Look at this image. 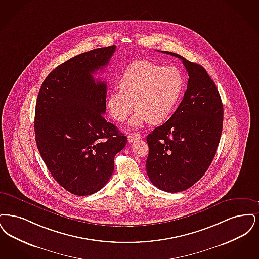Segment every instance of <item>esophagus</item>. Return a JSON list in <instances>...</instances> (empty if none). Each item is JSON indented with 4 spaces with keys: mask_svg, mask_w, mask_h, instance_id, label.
<instances>
[{
    "mask_svg": "<svg viewBox=\"0 0 259 259\" xmlns=\"http://www.w3.org/2000/svg\"><path fill=\"white\" fill-rule=\"evenodd\" d=\"M140 138H141V135H139L138 133H132L128 135V137H127L130 142H134L135 140H138Z\"/></svg>",
    "mask_w": 259,
    "mask_h": 259,
    "instance_id": "34e87169",
    "label": "esophagus"
}]
</instances>
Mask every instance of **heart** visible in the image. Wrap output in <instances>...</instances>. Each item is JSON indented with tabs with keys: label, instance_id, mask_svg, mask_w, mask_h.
Listing matches in <instances>:
<instances>
[{
	"label": "heart",
	"instance_id": "b5f03b06",
	"mask_svg": "<svg viewBox=\"0 0 259 259\" xmlns=\"http://www.w3.org/2000/svg\"><path fill=\"white\" fill-rule=\"evenodd\" d=\"M118 85L120 91L107 96V109L115 121L124 122L135 104L137 113L130 124L135 127L164 122L180 100L185 81L178 68L142 60L124 69Z\"/></svg>",
	"mask_w": 259,
	"mask_h": 259
}]
</instances>
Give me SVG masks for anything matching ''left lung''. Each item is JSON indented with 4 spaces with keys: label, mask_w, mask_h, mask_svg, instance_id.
Masks as SVG:
<instances>
[{
    "label": "left lung",
    "mask_w": 259,
    "mask_h": 259,
    "mask_svg": "<svg viewBox=\"0 0 259 259\" xmlns=\"http://www.w3.org/2000/svg\"><path fill=\"white\" fill-rule=\"evenodd\" d=\"M163 53L183 61L188 87L176 111L147 136L146 170L157 188L179 192L200 180L212 163L223 131L224 106L202 66L173 52Z\"/></svg>",
    "instance_id": "obj_1"
}]
</instances>
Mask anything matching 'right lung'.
I'll list each match as a JSON object with an SVG mask.
<instances>
[{"label": "right lung", "instance_id": "1", "mask_svg": "<svg viewBox=\"0 0 259 259\" xmlns=\"http://www.w3.org/2000/svg\"><path fill=\"white\" fill-rule=\"evenodd\" d=\"M115 50V45L96 48L61 64L45 79L35 103L39 154L57 183L79 196L104 187L126 144V136L103 118L106 84L93 76Z\"/></svg>", "mask_w": 259, "mask_h": 259}]
</instances>
